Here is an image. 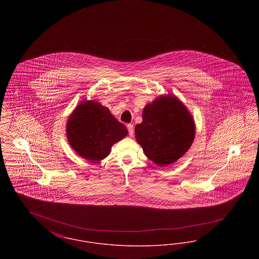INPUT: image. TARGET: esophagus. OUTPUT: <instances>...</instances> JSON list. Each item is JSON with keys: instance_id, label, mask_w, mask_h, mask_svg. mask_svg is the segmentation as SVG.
I'll return each instance as SVG.
<instances>
[{"instance_id": "esophagus-1", "label": "esophagus", "mask_w": 259, "mask_h": 259, "mask_svg": "<svg viewBox=\"0 0 259 259\" xmlns=\"http://www.w3.org/2000/svg\"><path fill=\"white\" fill-rule=\"evenodd\" d=\"M127 128H128V131H129V135L133 137L134 136V126H133V124H128Z\"/></svg>"}]
</instances>
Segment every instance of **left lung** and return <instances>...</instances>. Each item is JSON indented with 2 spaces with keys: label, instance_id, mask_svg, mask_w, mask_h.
Returning a JSON list of instances; mask_svg holds the SVG:
<instances>
[{
  "label": "left lung",
  "instance_id": "1",
  "mask_svg": "<svg viewBox=\"0 0 259 259\" xmlns=\"http://www.w3.org/2000/svg\"><path fill=\"white\" fill-rule=\"evenodd\" d=\"M195 130L191 112L177 96L168 94L145 106L135 137L147 157L165 167L185 155L194 141Z\"/></svg>",
  "mask_w": 259,
  "mask_h": 259
}]
</instances>
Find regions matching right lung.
Listing matches in <instances>:
<instances>
[{
    "label": "right lung",
    "instance_id": "add662e5",
    "mask_svg": "<svg viewBox=\"0 0 259 259\" xmlns=\"http://www.w3.org/2000/svg\"><path fill=\"white\" fill-rule=\"evenodd\" d=\"M128 134L110 110L93 100H83L69 116L66 124L67 140L80 157L90 162L106 158L111 147Z\"/></svg>",
    "mask_w": 259,
    "mask_h": 259
}]
</instances>
